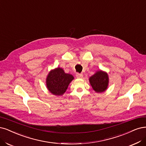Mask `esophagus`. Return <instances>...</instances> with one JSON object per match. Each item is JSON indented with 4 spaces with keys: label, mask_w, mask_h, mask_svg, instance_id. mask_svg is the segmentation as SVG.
<instances>
[{
    "label": "esophagus",
    "mask_w": 146,
    "mask_h": 146,
    "mask_svg": "<svg viewBox=\"0 0 146 146\" xmlns=\"http://www.w3.org/2000/svg\"><path fill=\"white\" fill-rule=\"evenodd\" d=\"M75 75H76L77 78H82L83 76V74H80V73H76V74Z\"/></svg>",
    "instance_id": "1"
}]
</instances>
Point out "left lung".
<instances>
[{"instance_id": "obj_1", "label": "left lung", "mask_w": 146, "mask_h": 146, "mask_svg": "<svg viewBox=\"0 0 146 146\" xmlns=\"http://www.w3.org/2000/svg\"><path fill=\"white\" fill-rule=\"evenodd\" d=\"M89 82L95 92H103L108 86V75L107 73L100 71L90 77Z\"/></svg>"}]
</instances>
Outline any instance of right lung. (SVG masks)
<instances>
[{"instance_id": "right-lung-1", "label": "right lung", "mask_w": 146, "mask_h": 146, "mask_svg": "<svg viewBox=\"0 0 146 146\" xmlns=\"http://www.w3.org/2000/svg\"><path fill=\"white\" fill-rule=\"evenodd\" d=\"M73 79L72 75L64 73L62 68H57L49 73L46 78V86L52 94L61 95L66 92L69 84Z\"/></svg>"}]
</instances>
